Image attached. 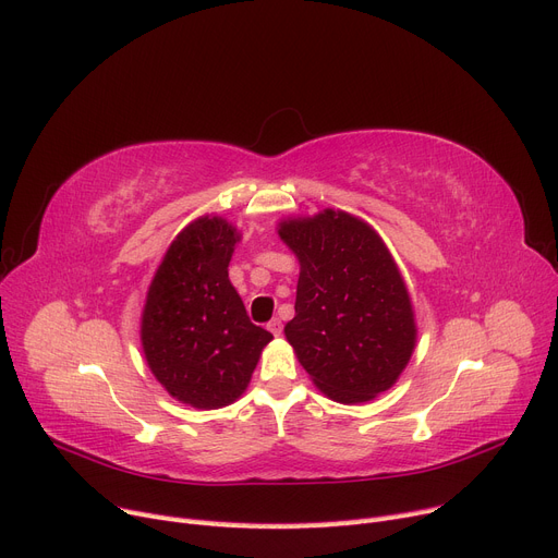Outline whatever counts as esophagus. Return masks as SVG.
Instances as JSON below:
<instances>
[{"label":"esophagus","mask_w":558,"mask_h":558,"mask_svg":"<svg viewBox=\"0 0 558 558\" xmlns=\"http://www.w3.org/2000/svg\"><path fill=\"white\" fill-rule=\"evenodd\" d=\"M266 328H269L274 335H280L282 332V322L276 317V319H271L269 324H266Z\"/></svg>","instance_id":"esophagus-1"}]
</instances>
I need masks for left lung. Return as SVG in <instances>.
Listing matches in <instances>:
<instances>
[{"mask_svg":"<svg viewBox=\"0 0 558 558\" xmlns=\"http://www.w3.org/2000/svg\"><path fill=\"white\" fill-rule=\"evenodd\" d=\"M280 236L301 262L296 314L284 335L303 369L342 403L390 390L413 353L415 319L380 236L332 209L282 223Z\"/></svg>","mask_w":558,"mask_h":558,"instance_id":"1","label":"left lung"}]
</instances>
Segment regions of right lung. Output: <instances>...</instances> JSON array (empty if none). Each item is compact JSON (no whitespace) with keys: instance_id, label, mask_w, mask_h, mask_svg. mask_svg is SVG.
<instances>
[{"instance_id":"right-lung-1","label":"right lung","mask_w":558,"mask_h":558,"mask_svg":"<svg viewBox=\"0 0 558 558\" xmlns=\"http://www.w3.org/2000/svg\"><path fill=\"white\" fill-rule=\"evenodd\" d=\"M234 244V228L219 216L191 223L168 248L145 301L141 339L148 365L193 408L232 403L274 339L248 319L230 284Z\"/></svg>"}]
</instances>
